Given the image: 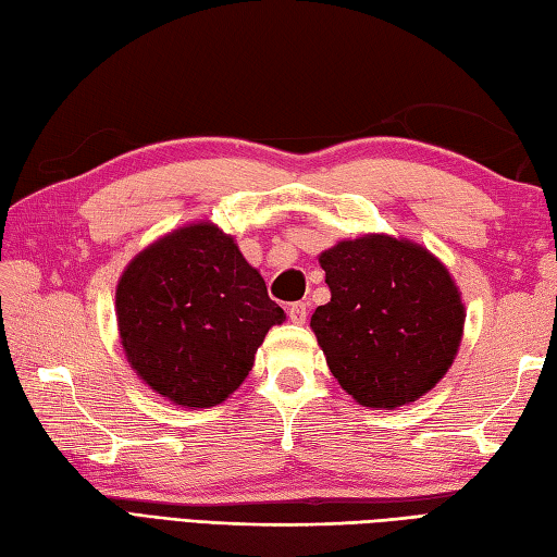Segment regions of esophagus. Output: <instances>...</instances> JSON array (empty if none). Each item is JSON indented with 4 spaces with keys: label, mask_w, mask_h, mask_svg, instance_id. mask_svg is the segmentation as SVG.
<instances>
[{
    "label": "esophagus",
    "mask_w": 557,
    "mask_h": 557,
    "mask_svg": "<svg viewBox=\"0 0 557 557\" xmlns=\"http://www.w3.org/2000/svg\"><path fill=\"white\" fill-rule=\"evenodd\" d=\"M289 321L297 323V325H304L306 318H309V304L306 301H297V304H289Z\"/></svg>",
    "instance_id": "esophagus-1"
}]
</instances>
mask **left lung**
I'll return each instance as SVG.
<instances>
[{"label":"left lung","mask_w":557,"mask_h":557,"mask_svg":"<svg viewBox=\"0 0 557 557\" xmlns=\"http://www.w3.org/2000/svg\"><path fill=\"white\" fill-rule=\"evenodd\" d=\"M330 301L311 315L327 369L369 409H397L453 366L467 309L429 248L393 234L342 239L318 256Z\"/></svg>","instance_id":"left-lung-1"}]
</instances>
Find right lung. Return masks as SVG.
<instances>
[{
	"label": "right lung",
	"mask_w": 557,
	"mask_h": 557,
	"mask_svg": "<svg viewBox=\"0 0 557 557\" xmlns=\"http://www.w3.org/2000/svg\"><path fill=\"white\" fill-rule=\"evenodd\" d=\"M116 327L128 366L184 409L222 405L285 311L232 234L188 222L138 251L116 282Z\"/></svg>",
	"instance_id": "1"
}]
</instances>
